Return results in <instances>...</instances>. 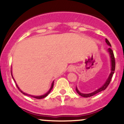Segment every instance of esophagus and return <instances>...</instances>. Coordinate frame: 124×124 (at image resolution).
<instances>
[{
    "label": "esophagus",
    "instance_id": "esophagus-1",
    "mask_svg": "<svg viewBox=\"0 0 124 124\" xmlns=\"http://www.w3.org/2000/svg\"><path fill=\"white\" fill-rule=\"evenodd\" d=\"M75 70V67L73 65H71L68 67V72H72V71H74Z\"/></svg>",
    "mask_w": 124,
    "mask_h": 124
}]
</instances>
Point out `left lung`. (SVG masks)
<instances>
[{"mask_svg":"<svg viewBox=\"0 0 124 124\" xmlns=\"http://www.w3.org/2000/svg\"><path fill=\"white\" fill-rule=\"evenodd\" d=\"M106 42L107 43V44L108 45V46H109L110 47H111L110 43L109 41L107 40V39H106ZM107 52H108V54H109L110 59L111 71H110V73L109 76H108V78L106 80V82L104 83V84L101 86V87H100L99 89H98L96 90V91H93V92H91V93H81V92L78 90L77 87H76V91H77V93H78V95H80L82 96V97H85V98L92 97V96L94 95L97 94V93H99V92H101V91L105 90L106 88H107V86H108V85H109L110 82V81H111V79H112V76H113V74H114L115 70V59L114 54H113V50L111 49V48H108V49H107Z\"/></svg>","mask_w":124,"mask_h":124,"instance_id":"8db88e82","label":"left lung"}]
</instances>
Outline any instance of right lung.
<instances>
[{"instance_id":"add662e5","label":"right lung","mask_w":124,"mask_h":124,"mask_svg":"<svg viewBox=\"0 0 124 124\" xmlns=\"http://www.w3.org/2000/svg\"><path fill=\"white\" fill-rule=\"evenodd\" d=\"M11 76H12V78H13V80H14L15 81L14 78V77H13V76H12V70H11ZM15 82H16V81H15ZM16 86H17V87H18V90H19V91H20V92H22V93H23L24 95H28V96H30V97H33V98H37V99H42V98H45V97H47V96L48 95V94H49V93H50V92H51V91H52V89H53V85H54V81H53V82H52V85H51V87H50V89L48 90V92H47V93H45V94H44V95H39V96H35V95H32L27 94V93H25V92H23V91H22V90H21L19 88V87H18V85H17V83H16Z\"/></svg>"}]
</instances>
